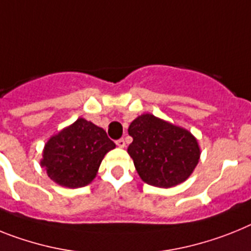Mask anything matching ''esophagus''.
Instances as JSON below:
<instances>
[{
	"label": "esophagus",
	"instance_id": "obj_1",
	"mask_svg": "<svg viewBox=\"0 0 251 251\" xmlns=\"http://www.w3.org/2000/svg\"><path fill=\"white\" fill-rule=\"evenodd\" d=\"M117 146L121 147V149H124L126 147V141L123 140V138H121V140L117 141Z\"/></svg>",
	"mask_w": 251,
	"mask_h": 251
}]
</instances>
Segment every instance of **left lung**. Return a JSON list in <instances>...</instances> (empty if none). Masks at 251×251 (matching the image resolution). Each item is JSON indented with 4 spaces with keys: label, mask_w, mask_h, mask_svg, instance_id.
<instances>
[{
    "label": "left lung",
    "mask_w": 251,
    "mask_h": 251,
    "mask_svg": "<svg viewBox=\"0 0 251 251\" xmlns=\"http://www.w3.org/2000/svg\"><path fill=\"white\" fill-rule=\"evenodd\" d=\"M133 142L128 153L145 183L173 188L192 175L201 157L198 140L183 127L153 114H141L129 124Z\"/></svg>",
    "instance_id": "obj_1"
}]
</instances>
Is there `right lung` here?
I'll use <instances>...</instances> for the list:
<instances>
[{"mask_svg":"<svg viewBox=\"0 0 251 251\" xmlns=\"http://www.w3.org/2000/svg\"><path fill=\"white\" fill-rule=\"evenodd\" d=\"M115 149L102 128L78 118L44 145L40 165L61 187L81 188L95 179L104 156Z\"/></svg>","mask_w":251,"mask_h":251,"instance_id":"1","label":"right lung"}]
</instances>
